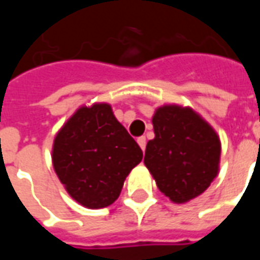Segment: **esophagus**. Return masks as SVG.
<instances>
[{"instance_id":"obj_1","label":"esophagus","mask_w":260,"mask_h":260,"mask_svg":"<svg viewBox=\"0 0 260 260\" xmlns=\"http://www.w3.org/2000/svg\"><path fill=\"white\" fill-rule=\"evenodd\" d=\"M138 145L141 146L142 150H145V147H146V138H145V136H141V138H138Z\"/></svg>"}]
</instances>
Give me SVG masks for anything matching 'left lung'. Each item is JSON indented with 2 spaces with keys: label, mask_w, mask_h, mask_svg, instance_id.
<instances>
[{
  "label": "left lung",
  "mask_w": 260,
  "mask_h": 260,
  "mask_svg": "<svg viewBox=\"0 0 260 260\" xmlns=\"http://www.w3.org/2000/svg\"><path fill=\"white\" fill-rule=\"evenodd\" d=\"M145 166L157 188L174 203L202 195L217 177L221 143L212 125L191 107L166 104L152 118Z\"/></svg>",
  "instance_id": "obj_1"
}]
</instances>
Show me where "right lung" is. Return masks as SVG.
I'll use <instances>...</instances> for the list:
<instances>
[{
    "label": "right lung",
    "instance_id": "add662e5",
    "mask_svg": "<svg viewBox=\"0 0 260 260\" xmlns=\"http://www.w3.org/2000/svg\"><path fill=\"white\" fill-rule=\"evenodd\" d=\"M142 157V149L108 103L78 108L54 138L51 153L61 184L87 209L113 205Z\"/></svg>",
    "mask_w": 260,
    "mask_h": 260
}]
</instances>
